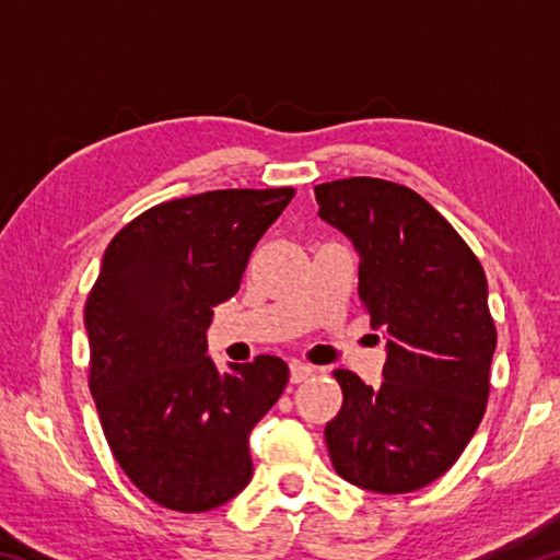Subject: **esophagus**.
<instances>
[{
	"label": "esophagus",
	"mask_w": 560,
	"mask_h": 560,
	"mask_svg": "<svg viewBox=\"0 0 560 560\" xmlns=\"http://www.w3.org/2000/svg\"><path fill=\"white\" fill-rule=\"evenodd\" d=\"M291 383H303V381H308L311 375H314L316 371L311 365H306V363H291Z\"/></svg>",
	"instance_id": "34e87169"
}]
</instances>
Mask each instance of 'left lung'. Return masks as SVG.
Wrapping results in <instances>:
<instances>
[{"label":"left lung","instance_id":"1","mask_svg":"<svg viewBox=\"0 0 560 560\" xmlns=\"http://www.w3.org/2000/svg\"><path fill=\"white\" fill-rule=\"evenodd\" d=\"M318 217L355 246L358 293L385 330L381 387L336 371L340 412L326 424L336 471L377 494L442 477L487 410L497 328L479 259L410 187L377 177L316 185Z\"/></svg>","mask_w":560,"mask_h":560}]
</instances>
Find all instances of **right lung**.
<instances>
[{"label":"right lung","mask_w":560,"mask_h":560,"mask_svg":"<svg viewBox=\"0 0 560 560\" xmlns=\"http://www.w3.org/2000/svg\"><path fill=\"white\" fill-rule=\"evenodd\" d=\"M293 187L163 202L113 236L83 311L91 395L120 469L155 504L200 514L252 479L249 432L289 383L277 355H207L212 308L240 291Z\"/></svg>","instance_id":"obj_1"}]
</instances>
